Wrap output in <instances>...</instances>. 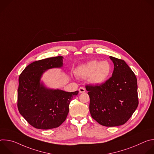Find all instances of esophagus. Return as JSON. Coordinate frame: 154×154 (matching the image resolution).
<instances>
[{
  "label": "esophagus",
  "mask_w": 154,
  "mask_h": 154,
  "mask_svg": "<svg viewBox=\"0 0 154 154\" xmlns=\"http://www.w3.org/2000/svg\"><path fill=\"white\" fill-rule=\"evenodd\" d=\"M79 93H85V88H83V87H80L79 89Z\"/></svg>",
  "instance_id": "esophagus-1"
}]
</instances>
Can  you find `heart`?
<instances>
[{
    "label": "heart",
    "mask_w": 154,
    "mask_h": 154,
    "mask_svg": "<svg viewBox=\"0 0 154 154\" xmlns=\"http://www.w3.org/2000/svg\"><path fill=\"white\" fill-rule=\"evenodd\" d=\"M112 71V64L108 61L91 60L80 65L75 72L82 79H88L93 85H100L109 77Z\"/></svg>",
    "instance_id": "1"
}]
</instances>
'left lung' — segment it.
<instances>
[{
  "label": "left lung",
  "mask_w": 154,
  "mask_h": 154,
  "mask_svg": "<svg viewBox=\"0 0 154 154\" xmlns=\"http://www.w3.org/2000/svg\"><path fill=\"white\" fill-rule=\"evenodd\" d=\"M114 64L112 76L101 85H86L92 118L106 127L124 124L138 105L137 79L122 60L109 57Z\"/></svg>",
  "instance_id": "obj_1"
}]
</instances>
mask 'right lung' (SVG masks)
Returning <instances> with one entry per match:
<instances>
[{
    "label": "right lung",
    "mask_w": 154,
    "mask_h": 154,
    "mask_svg": "<svg viewBox=\"0 0 154 154\" xmlns=\"http://www.w3.org/2000/svg\"><path fill=\"white\" fill-rule=\"evenodd\" d=\"M61 56L34 61L19 77L17 108L20 114L33 127L48 130L59 127L66 119L69 105L79 91L66 92L50 89L41 82L45 71L63 66Z\"/></svg>",
    "instance_id": "add662e5"
}]
</instances>
